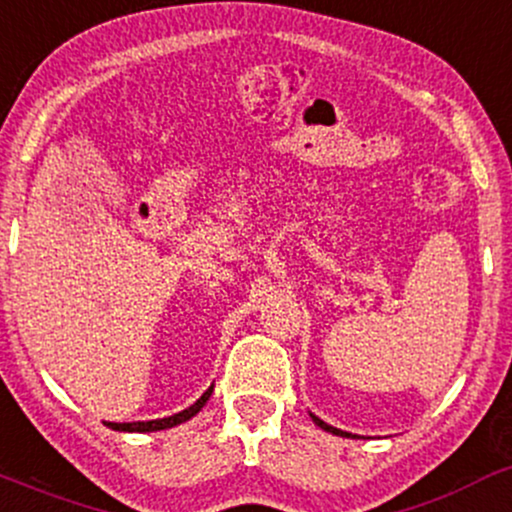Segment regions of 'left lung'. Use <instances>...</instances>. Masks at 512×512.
<instances>
[{
  "label": "left lung",
  "instance_id": "obj_1",
  "mask_svg": "<svg viewBox=\"0 0 512 512\" xmlns=\"http://www.w3.org/2000/svg\"><path fill=\"white\" fill-rule=\"evenodd\" d=\"M309 418H312V421L317 423V426H319L321 430H326V433H331V435H341V438H358V435H353V433H346V430H341V428H333V426H329V423H324V421H321L319 416H314V413H309Z\"/></svg>",
  "mask_w": 512,
  "mask_h": 512
}]
</instances>
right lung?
Segmentation results:
<instances>
[{
    "label": "right lung",
    "mask_w": 512,
    "mask_h": 512,
    "mask_svg": "<svg viewBox=\"0 0 512 512\" xmlns=\"http://www.w3.org/2000/svg\"><path fill=\"white\" fill-rule=\"evenodd\" d=\"M212 389H215V384L205 389L203 396H200V399L195 401V404H191V406H188V409H183L179 413H174V416L154 418V421H132V423H111V421H106V426L113 428V430H120V433H157V430L176 428V426H181V423L191 421L195 413H198L205 404H208Z\"/></svg>",
    "instance_id": "right-lung-1"
}]
</instances>
